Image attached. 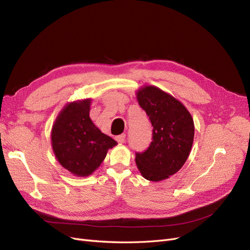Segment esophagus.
Masks as SVG:
<instances>
[{
	"mask_svg": "<svg viewBox=\"0 0 250 250\" xmlns=\"http://www.w3.org/2000/svg\"><path fill=\"white\" fill-rule=\"evenodd\" d=\"M125 134L123 133V134H120V135H118V136H116V141L118 142V143H120V144H122V143H124V141H125Z\"/></svg>",
	"mask_w": 250,
	"mask_h": 250,
	"instance_id": "1",
	"label": "esophagus"
}]
</instances>
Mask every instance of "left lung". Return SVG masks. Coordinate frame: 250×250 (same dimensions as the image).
I'll return each instance as SVG.
<instances>
[{
  "label": "left lung",
  "instance_id": "1",
  "mask_svg": "<svg viewBox=\"0 0 250 250\" xmlns=\"http://www.w3.org/2000/svg\"><path fill=\"white\" fill-rule=\"evenodd\" d=\"M136 99L150 118L153 141L147 151L136 153L135 163L145 179L159 182L186 162L193 144V119L182 102L155 85L141 87Z\"/></svg>",
  "mask_w": 250,
  "mask_h": 250
}]
</instances>
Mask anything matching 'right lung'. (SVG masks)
Returning <instances> with one entry per match:
<instances>
[{
  "label": "right lung",
  "instance_id": "add662e5",
  "mask_svg": "<svg viewBox=\"0 0 250 250\" xmlns=\"http://www.w3.org/2000/svg\"><path fill=\"white\" fill-rule=\"evenodd\" d=\"M91 98L77 99L58 114L50 133L58 162L75 177H88L118 143L102 133L90 118Z\"/></svg>",
  "mask_w": 250,
  "mask_h": 250
}]
</instances>
